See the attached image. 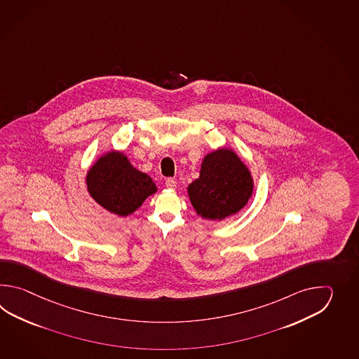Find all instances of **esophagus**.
Instances as JSON below:
<instances>
[{"instance_id":"esophagus-1","label":"esophagus","mask_w":359,"mask_h":359,"mask_svg":"<svg viewBox=\"0 0 359 359\" xmlns=\"http://www.w3.org/2000/svg\"><path fill=\"white\" fill-rule=\"evenodd\" d=\"M165 186L170 189V190H173V189H176V181L173 180V178H168L167 181H165Z\"/></svg>"}]
</instances>
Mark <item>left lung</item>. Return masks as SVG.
<instances>
[{"label":"left lung","mask_w":359,"mask_h":359,"mask_svg":"<svg viewBox=\"0 0 359 359\" xmlns=\"http://www.w3.org/2000/svg\"><path fill=\"white\" fill-rule=\"evenodd\" d=\"M252 190L250 170L229 149H218L204 156L200 176L187 187L196 213L210 221H222L240 212L252 198Z\"/></svg>","instance_id":"left-lung-1"}]
</instances>
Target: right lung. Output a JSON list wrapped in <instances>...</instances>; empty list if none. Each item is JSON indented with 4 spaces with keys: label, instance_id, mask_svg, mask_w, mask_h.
I'll return each mask as SVG.
<instances>
[{
    "label": "right lung",
    "instance_id": "right-lung-1",
    "mask_svg": "<svg viewBox=\"0 0 359 359\" xmlns=\"http://www.w3.org/2000/svg\"><path fill=\"white\" fill-rule=\"evenodd\" d=\"M91 198L110 213L127 217L156 192L151 177L135 168L121 151L101 155L86 176Z\"/></svg>",
    "mask_w": 359,
    "mask_h": 359
}]
</instances>
